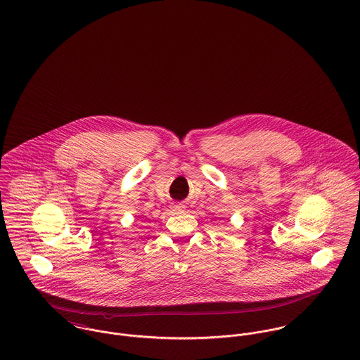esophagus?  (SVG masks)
I'll return each mask as SVG.
<instances>
[{"mask_svg": "<svg viewBox=\"0 0 360 360\" xmlns=\"http://www.w3.org/2000/svg\"><path fill=\"white\" fill-rule=\"evenodd\" d=\"M182 208V205H175V210H181Z\"/></svg>", "mask_w": 360, "mask_h": 360, "instance_id": "obj_1", "label": "esophagus"}]
</instances>
